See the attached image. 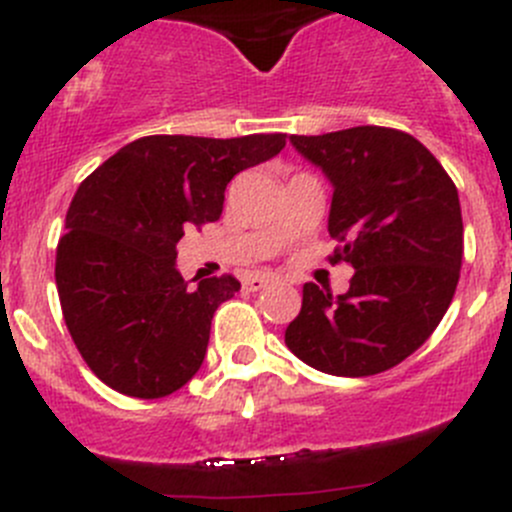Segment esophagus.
<instances>
[{
	"label": "esophagus",
	"mask_w": 512,
	"mask_h": 512,
	"mask_svg": "<svg viewBox=\"0 0 512 512\" xmlns=\"http://www.w3.org/2000/svg\"><path fill=\"white\" fill-rule=\"evenodd\" d=\"M276 281V278L271 276V273H256V276H251V278H246V291H261V288H266L268 283H273Z\"/></svg>",
	"instance_id": "1"
}]
</instances>
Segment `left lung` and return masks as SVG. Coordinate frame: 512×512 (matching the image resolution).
<instances>
[{"instance_id":"obj_1","label":"left lung","mask_w":512,"mask_h":512,"mask_svg":"<svg viewBox=\"0 0 512 512\" xmlns=\"http://www.w3.org/2000/svg\"><path fill=\"white\" fill-rule=\"evenodd\" d=\"M333 186L331 261L356 268L341 296L303 286L286 346L331 376H376L428 341L453 301L463 261L458 189L433 154L403 131L353 126L291 136Z\"/></svg>"}]
</instances>
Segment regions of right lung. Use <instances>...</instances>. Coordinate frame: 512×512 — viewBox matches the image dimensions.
<instances>
[{
	"label": "right lung",
	"instance_id": "right-lung-1",
	"mask_svg": "<svg viewBox=\"0 0 512 512\" xmlns=\"http://www.w3.org/2000/svg\"><path fill=\"white\" fill-rule=\"evenodd\" d=\"M283 146L286 134L144 136L82 181L54 276L69 333L106 386L164 398L196 376L214 311L241 283L221 276L191 288L176 268V244L189 226L219 219L239 171Z\"/></svg>",
	"mask_w": 512,
	"mask_h": 512
}]
</instances>
